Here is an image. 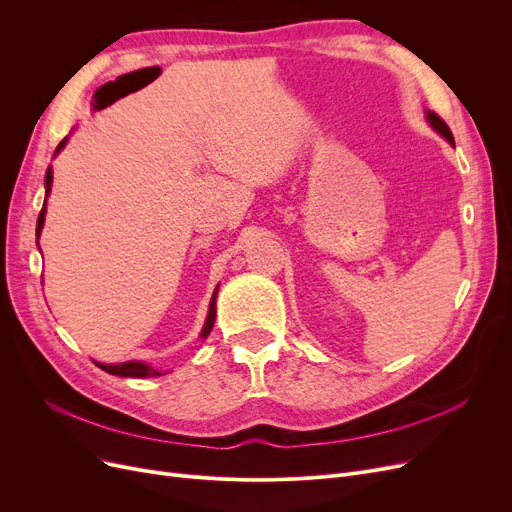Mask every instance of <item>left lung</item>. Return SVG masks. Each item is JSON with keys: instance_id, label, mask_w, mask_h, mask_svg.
<instances>
[{"instance_id": "obj_1", "label": "left lung", "mask_w": 512, "mask_h": 512, "mask_svg": "<svg viewBox=\"0 0 512 512\" xmlns=\"http://www.w3.org/2000/svg\"><path fill=\"white\" fill-rule=\"evenodd\" d=\"M425 120H427V124H429V126H432V128L440 134V137H444V139L454 147V137H452V132H450V128L446 126V122H444L438 114L425 110Z\"/></svg>"}]
</instances>
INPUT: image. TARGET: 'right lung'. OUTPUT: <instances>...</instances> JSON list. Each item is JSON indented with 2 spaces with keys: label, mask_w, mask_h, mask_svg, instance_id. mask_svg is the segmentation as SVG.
Masks as SVG:
<instances>
[{
  "label": "right lung",
  "mask_w": 512,
  "mask_h": 512,
  "mask_svg": "<svg viewBox=\"0 0 512 512\" xmlns=\"http://www.w3.org/2000/svg\"><path fill=\"white\" fill-rule=\"evenodd\" d=\"M68 143V137L62 139V143L56 147V153H53V157H56ZM51 184H53V172H51V166L47 168L45 172V201H43V209L39 213V220H37V245H39V236H41V230L45 226V213H47V197L51 193ZM218 290H220V284L215 286L213 290V297L209 301V311H207V319H205V326L201 330V338L205 340L215 324V299H218ZM97 367H101L105 373H112V375H118V378H155V375H164L166 371H159L143 361H124V363H99L95 361Z\"/></svg>",
  "instance_id": "obj_1"
}]
</instances>
